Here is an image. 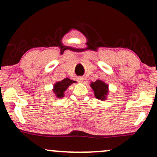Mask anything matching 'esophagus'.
Returning <instances> with one entry per match:
<instances>
[{
	"mask_svg": "<svg viewBox=\"0 0 157 157\" xmlns=\"http://www.w3.org/2000/svg\"><path fill=\"white\" fill-rule=\"evenodd\" d=\"M77 81H78L79 83H83V81H84V78H83V77H78Z\"/></svg>",
	"mask_w": 157,
	"mask_h": 157,
	"instance_id": "esophagus-1",
	"label": "esophagus"
}]
</instances>
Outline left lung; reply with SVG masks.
I'll list each match as a JSON object with an SVG mask.
<instances>
[{"instance_id": "left-lung-1", "label": "left lung", "mask_w": 157, "mask_h": 157, "mask_svg": "<svg viewBox=\"0 0 157 157\" xmlns=\"http://www.w3.org/2000/svg\"><path fill=\"white\" fill-rule=\"evenodd\" d=\"M90 86L93 89L94 96L96 98L102 101L106 99L109 92V85L107 83L102 81L97 80L95 82H91Z\"/></svg>"}]
</instances>
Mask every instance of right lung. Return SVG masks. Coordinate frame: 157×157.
<instances>
[{
	"mask_svg": "<svg viewBox=\"0 0 157 157\" xmlns=\"http://www.w3.org/2000/svg\"><path fill=\"white\" fill-rule=\"evenodd\" d=\"M76 82V81H72L68 78H64L63 80L57 81L54 83L53 88V92L55 94V96L57 98H61L64 96V92L66 91V89L69 87L72 83Z\"/></svg>",
	"mask_w": 157,
	"mask_h": 157,
	"instance_id": "obj_1",
	"label": "right lung"
}]
</instances>
